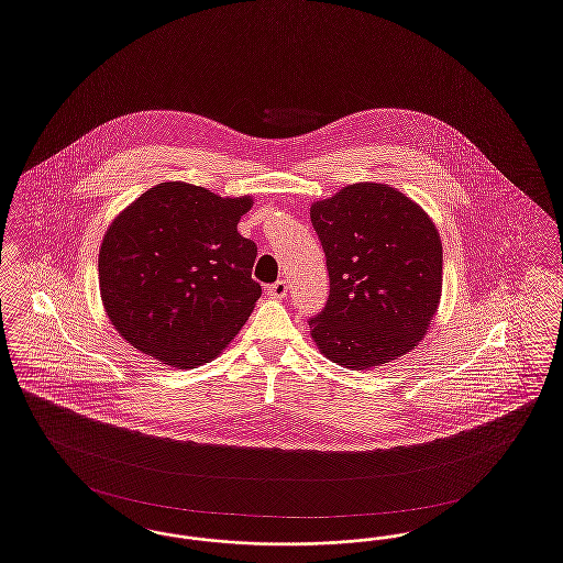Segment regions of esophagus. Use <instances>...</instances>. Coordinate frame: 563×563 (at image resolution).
Masks as SVG:
<instances>
[{"instance_id":"1","label":"esophagus","mask_w":563,"mask_h":563,"mask_svg":"<svg viewBox=\"0 0 563 563\" xmlns=\"http://www.w3.org/2000/svg\"><path fill=\"white\" fill-rule=\"evenodd\" d=\"M266 292H268L271 297L283 299V297L287 295V283H285V280H276V283H272V285L266 287Z\"/></svg>"}]
</instances>
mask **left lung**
Segmentation results:
<instances>
[{"label": "left lung", "mask_w": 563, "mask_h": 563, "mask_svg": "<svg viewBox=\"0 0 563 563\" xmlns=\"http://www.w3.org/2000/svg\"><path fill=\"white\" fill-rule=\"evenodd\" d=\"M331 292L312 316L329 361L364 371L428 333L442 292V243L428 213L387 184H352L310 209Z\"/></svg>", "instance_id": "8db88e82"}]
</instances>
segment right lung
Wrapping results in <instances>:
<instances>
[{
    "instance_id": "add662e5",
    "label": "right lung",
    "mask_w": 563,
    "mask_h": 563,
    "mask_svg": "<svg viewBox=\"0 0 563 563\" xmlns=\"http://www.w3.org/2000/svg\"><path fill=\"white\" fill-rule=\"evenodd\" d=\"M253 201L163 181L109 225L100 295L121 338L153 358L195 368L241 331L262 295L257 245L236 224Z\"/></svg>"
}]
</instances>
